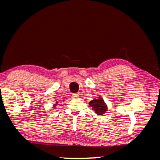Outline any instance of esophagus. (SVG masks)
<instances>
[{"label": "esophagus", "instance_id": "34e87169", "mask_svg": "<svg viewBox=\"0 0 160 160\" xmlns=\"http://www.w3.org/2000/svg\"><path fill=\"white\" fill-rule=\"evenodd\" d=\"M71 95H72V98H78V97H79V95L77 93H73V94H72Z\"/></svg>", "mask_w": 160, "mask_h": 160}]
</instances>
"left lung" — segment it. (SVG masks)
<instances>
[{
  "label": "left lung",
  "mask_w": 160,
  "mask_h": 160,
  "mask_svg": "<svg viewBox=\"0 0 160 160\" xmlns=\"http://www.w3.org/2000/svg\"><path fill=\"white\" fill-rule=\"evenodd\" d=\"M89 105L91 106L97 115H103L108 111V105L105 103L102 97L100 95L97 98L93 99L89 103Z\"/></svg>",
  "instance_id": "left-lung-1"
}]
</instances>
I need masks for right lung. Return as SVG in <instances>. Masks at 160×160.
<instances>
[{"instance_id":"1","label":"right lung","mask_w":160,"mask_h":160,"mask_svg":"<svg viewBox=\"0 0 160 160\" xmlns=\"http://www.w3.org/2000/svg\"><path fill=\"white\" fill-rule=\"evenodd\" d=\"M63 101H64V100H63ZM58 103H59V101H56V102H55V103H54V105H52V107H53L52 108H55L57 107V106Z\"/></svg>"}]
</instances>
